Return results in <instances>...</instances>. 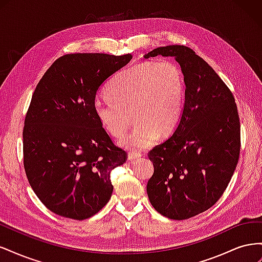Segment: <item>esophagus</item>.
I'll return each instance as SVG.
<instances>
[{"label": "esophagus", "mask_w": 262, "mask_h": 262, "mask_svg": "<svg viewBox=\"0 0 262 262\" xmlns=\"http://www.w3.org/2000/svg\"><path fill=\"white\" fill-rule=\"evenodd\" d=\"M140 156H141L140 153L131 152V153L128 154V160H129V161H134V160H136V158H138V157H140Z\"/></svg>", "instance_id": "1"}]
</instances>
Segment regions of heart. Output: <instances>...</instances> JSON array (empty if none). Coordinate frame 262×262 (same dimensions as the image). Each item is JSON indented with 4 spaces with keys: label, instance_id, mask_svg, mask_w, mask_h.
<instances>
[{
    "label": "heart",
    "instance_id": "1",
    "mask_svg": "<svg viewBox=\"0 0 262 262\" xmlns=\"http://www.w3.org/2000/svg\"><path fill=\"white\" fill-rule=\"evenodd\" d=\"M108 101L95 100L94 114L110 136L124 134L131 120L137 125L119 144L129 150H142L160 137L171 133L182 115L186 95L184 73L169 60L145 62L125 69L106 86Z\"/></svg>",
    "mask_w": 262,
    "mask_h": 262
}]
</instances>
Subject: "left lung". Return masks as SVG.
<instances>
[{
  "label": "left lung",
  "mask_w": 262,
  "mask_h": 262,
  "mask_svg": "<svg viewBox=\"0 0 262 262\" xmlns=\"http://www.w3.org/2000/svg\"><path fill=\"white\" fill-rule=\"evenodd\" d=\"M157 55L179 63L186 95L175 131L148 152L154 173L146 191L162 215L187 220L210 209L224 193L238 163L241 122L232 92L192 49L160 47L144 58Z\"/></svg>",
  "instance_id": "obj_1"
}]
</instances>
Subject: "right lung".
Segmentation results:
<instances>
[{"mask_svg":"<svg viewBox=\"0 0 262 262\" xmlns=\"http://www.w3.org/2000/svg\"><path fill=\"white\" fill-rule=\"evenodd\" d=\"M131 54H66L55 60L31 97L23 130L24 167L46 208L82 221L108 203L110 171L126 161L94 114L100 85Z\"/></svg>","mask_w":262,"mask_h":262,"instance_id":"right-lung-1","label":"right lung"}]
</instances>
